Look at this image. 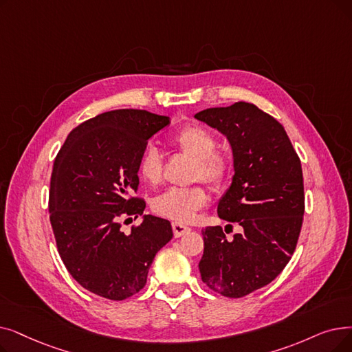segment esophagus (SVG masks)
Wrapping results in <instances>:
<instances>
[{
    "instance_id": "1",
    "label": "esophagus",
    "mask_w": 352,
    "mask_h": 352,
    "mask_svg": "<svg viewBox=\"0 0 352 352\" xmlns=\"http://www.w3.org/2000/svg\"><path fill=\"white\" fill-rule=\"evenodd\" d=\"M190 230H191V228L187 227V226H184V224H181V223H173V232H174V236H175V237L184 236V234H187Z\"/></svg>"
}]
</instances>
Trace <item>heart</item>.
Wrapping results in <instances>:
<instances>
[{"label":"heart","instance_id":"heart-1","mask_svg":"<svg viewBox=\"0 0 352 352\" xmlns=\"http://www.w3.org/2000/svg\"><path fill=\"white\" fill-rule=\"evenodd\" d=\"M171 142L194 160L192 179H203L211 187H220L232 171V162L223 152L217 151L214 135L203 126L187 125L177 131ZM138 173L141 178L154 186L162 178V161L154 146H146L142 152ZM208 200L207 190L195 184L191 187H170L157 195L152 208L157 214L179 223L191 221Z\"/></svg>","mask_w":352,"mask_h":352}]
</instances>
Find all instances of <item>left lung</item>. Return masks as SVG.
I'll return each instance as SVG.
<instances>
[{
  "label": "left lung",
  "mask_w": 352,
  "mask_h": 352,
  "mask_svg": "<svg viewBox=\"0 0 352 352\" xmlns=\"http://www.w3.org/2000/svg\"><path fill=\"white\" fill-rule=\"evenodd\" d=\"M194 118L232 146L234 175L217 212L243 228L227 240L220 226L206 227L198 269L214 292L241 298L270 283L295 252L305 210L300 161L283 126L252 103L208 108Z\"/></svg>",
  "instance_id": "left-lung-1"
}]
</instances>
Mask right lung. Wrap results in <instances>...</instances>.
I'll return each mask as SVG.
<instances>
[{"mask_svg":"<svg viewBox=\"0 0 352 352\" xmlns=\"http://www.w3.org/2000/svg\"><path fill=\"white\" fill-rule=\"evenodd\" d=\"M168 124V116L146 111L104 112L74 128L54 160L49 211L57 249L91 294L111 300L138 294L173 239L170 221L144 216L145 203L131 198L148 140ZM140 215V226L121 232L122 218Z\"/></svg>","mask_w":352,"mask_h":352,"instance_id":"1","label":"right lung"}]
</instances>
